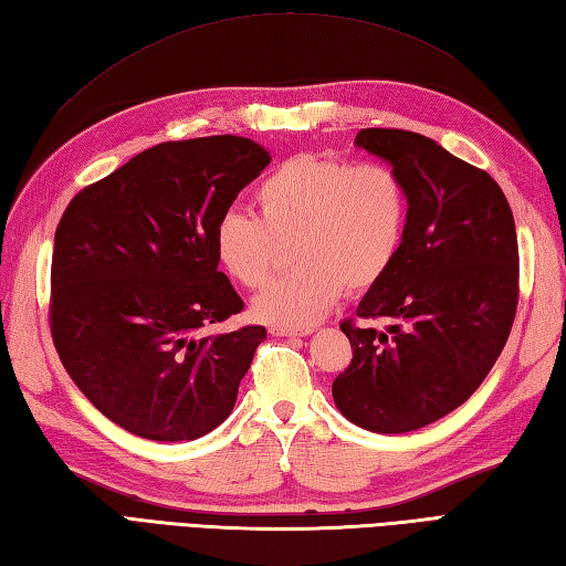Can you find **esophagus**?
Returning <instances> with one entry per match:
<instances>
[{
    "mask_svg": "<svg viewBox=\"0 0 566 566\" xmlns=\"http://www.w3.org/2000/svg\"><path fill=\"white\" fill-rule=\"evenodd\" d=\"M271 334L275 337H307L313 334V327H271Z\"/></svg>",
    "mask_w": 566,
    "mask_h": 566,
    "instance_id": "1",
    "label": "esophagus"
}]
</instances>
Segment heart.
Here are the masks:
<instances>
[{
  "label": "heart",
  "mask_w": 566,
  "mask_h": 566,
  "mask_svg": "<svg viewBox=\"0 0 566 566\" xmlns=\"http://www.w3.org/2000/svg\"><path fill=\"white\" fill-rule=\"evenodd\" d=\"M259 217L227 210L212 244L219 266L244 287L269 279L275 241L291 239L293 271L253 297L273 327H307L344 293L366 291L394 266L408 224V192L394 168L297 154L253 192Z\"/></svg>",
  "instance_id": "heart-1"
}]
</instances>
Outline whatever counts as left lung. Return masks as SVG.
Instances as JSON below:
<instances>
[{
  "label": "left lung",
  "mask_w": 566,
  "mask_h": 566,
  "mask_svg": "<svg viewBox=\"0 0 566 566\" xmlns=\"http://www.w3.org/2000/svg\"><path fill=\"white\" fill-rule=\"evenodd\" d=\"M354 144L394 168L408 224L394 266L342 322L354 359L332 384L334 406L378 434L420 430L467 402L509 339L517 305L511 205L486 170L432 138L361 129Z\"/></svg>",
  "instance_id": "left-lung-1"
}]
</instances>
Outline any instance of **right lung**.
Masks as SVG:
<instances>
[{"label": "right lung", "instance_id": "obj_1", "mask_svg": "<svg viewBox=\"0 0 566 566\" xmlns=\"http://www.w3.org/2000/svg\"><path fill=\"white\" fill-rule=\"evenodd\" d=\"M271 164L244 136L158 144L77 192L51 266V334L105 418L156 442L219 428L266 327L200 337L244 303L217 271L212 232Z\"/></svg>", "mask_w": 566, "mask_h": 566}]
</instances>
